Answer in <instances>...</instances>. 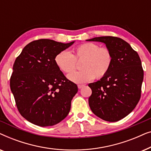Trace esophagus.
I'll use <instances>...</instances> for the list:
<instances>
[{
	"mask_svg": "<svg viewBox=\"0 0 151 151\" xmlns=\"http://www.w3.org/2000/svg\"><path fill=\"white\" fill-rule=\"evenodd\" d=\"M84 86V84H78V88H82V87H83Z\"/></svg>",
	"mask_w": 151,
	"mask_h": 151,
	"instance_id": "esophagus-1",
	"label": "esophagus"
}]
</instances>
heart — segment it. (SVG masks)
<instances>
[{
  "mask_svg": "<svg viewBox=\"0 0 151 151\" xmlns=\"http://www.w3.org/2000/svg\"><path fill=\"white\" fill-rule=\"evenodd\" d=\"M82 71L73 72L68 78L75 83H85L94 78L104 77L111 69L113 55L110 49L94 42H86L78 45L71 54L63 50L57 53L54 61L58 69L65 73H70L76 69L77 62L82 61Z\"/></svg>",
  "mask_w": 151,
  "mask_h": 151,
  "instance_id": "heart-1",
  "label": "heart"
}]
</instances>
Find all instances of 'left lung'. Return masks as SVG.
Listing matches in <instances>:
<instances>
[{"label":"left lung","mask_w":151,"mask_h":151,"mask_svg":"<svg viewBox=\"0 0 151 151\" xmlns=\"http://www.w3.org/2000/svg\"><path fill=\"white\" fill-rule=\"evenodd\" d=\"M87 41L104 42L113 55L106 75L88 84L92 90L88 104L100 118L109 122L120 120L135 108L141 97L144 79L141 60L129 43L117 37H96Z\"/></svg>","instance_id":"obj_1"}]
</instances>
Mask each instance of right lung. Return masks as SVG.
I'll return each mask as SVG.
<instances>
[{
	"label": "right lung",
	"mask_w": 151,
	"mask_h": 151,
	"mask_svg": "<svg viewBox=\"0 0 151 151\" xmlns=\"http://www.w3.org/2000/svg\"><path fill=\"white\" fill-rule=\"evenodd\" d=\"M73 43L40 39L26 45L16 58L10 88L18 111L29 122L49 127L69 114L78 86L65 77L54 58Z\"/></svg>",
	"instance_id": "add662e5"
}]
</instances>
